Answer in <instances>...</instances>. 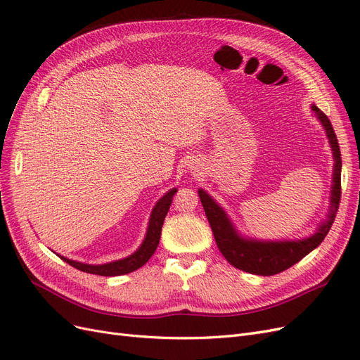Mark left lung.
Wrapping results in <instances>:
<instances>
[{"label":"left lung","mask_w":360,"mask_h":360,"mask_svg":"<svg viewBox=\"0 0 360 360\" xmlns=\"http://www.w3.org/2000/svg\"><path fill=\"white\" fill-rule=\"evenodd\" d=\"M312 110L319 115V120L326 129V134H328L335 158L330 210L328 214V221L319 228V231L314 236L297 242L246 240V238H242L234 231V228L230 219L226 217L225 212L210 198V195H207L201 189L198 191L205 216L207 219H209L216 245L219 248L221 254L226 258V261L231 266L248 271V274L271 276L281 274V271H284L288 267L299 263L303 257H307L312 249L317 248L324 240V237L328 236L335 221L338 207H340L341 201V150L328 115L320 111L317 106H312Z\"/></svg>","instance_id":"8db88e82"}]
</instances>
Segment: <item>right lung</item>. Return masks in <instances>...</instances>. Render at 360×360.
<instances>
[{
  "instance_id": "obj_1",
  "label": "right lung",
  "mask_w": 360,
  "mask_h": 360,
  "mask_svg": "<svg viewBox=\"0 0 360 360\" xmlns=\"http://www.w3.org/2000/svg\"><path fill=\"white\" fill-rule=\"evenodd\" d=\"M176 192H177V189H171L168 193L163 195V197L158 201V204L155 205V209H153V212H151V216H150V224H148L146 240L143 242V245L139 246L136 252L130 257L114 261V263L101 264V266L84 264V263H78V261L68 259L64 257H60V258L66 261V263H69L75 269H78L81 271H86V274L101 275V276H120V275H126L139 267H143L150 259V257L155 254V250L159 245L162 225H163V221H165V216L169 210L172 197Z\"/></svg>"
}]
</instances>
